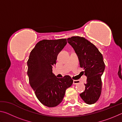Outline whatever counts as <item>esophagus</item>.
<instances>
[{"label": "esophagus", "instance_id": "34e87169", "mask_svg": "<svg viewBox=\"0 0 122 122\" xmlns=\"http://www.w3.org/2000/svg\"><path fill=\"white\" fill-rule=\"evenodd\" d=\"M80 83V80H73V84H77Z\"/></svg>", "mask_w": 122, "mask_h": 122}]
</instances>
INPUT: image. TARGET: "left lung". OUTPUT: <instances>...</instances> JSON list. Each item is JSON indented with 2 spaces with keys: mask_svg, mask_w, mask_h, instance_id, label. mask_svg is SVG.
Instances as JSON below:
<instances>
[{
  "mask_svg": "<svg viewBox=\"0 0 122 122\" xmlns=\"http://www.w3.org/2000/svg\"><path fill=\"white\" fill-rule=\"evenodd\" d=\"M67 41L74 48L87 79L85 90L80 94L88 104L96 103L102 92V76L105 69L102 54L97 48L83 37L72 36Z\"/></svg>",
  "mask_w": 122,
  "mask_h": 122,
  "instance_id": "left-lung-1",
  "label": "left lung"
}]
</instances>
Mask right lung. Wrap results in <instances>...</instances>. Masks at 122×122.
Masks as SVG:
<instances>
[{
  "label": "right lung",
  "mask_w": 122,
  "mask_h": 122,
  "mask_svg": "<svg viewBox=\"0 0 122 122\" xmlns=\"http://www.w3.org/2000/svg\"><path fill=\"white\" fill-rule=\"evenodd\" d=\"M66 44V39L41 40L30 51L27 61L29 82L37 98L46 107L58 106L73 83L69 75L57 78L52 73L57 55Z\"/></svg>",
  "instance_id": "right-lung-1"
}]
</instances>
